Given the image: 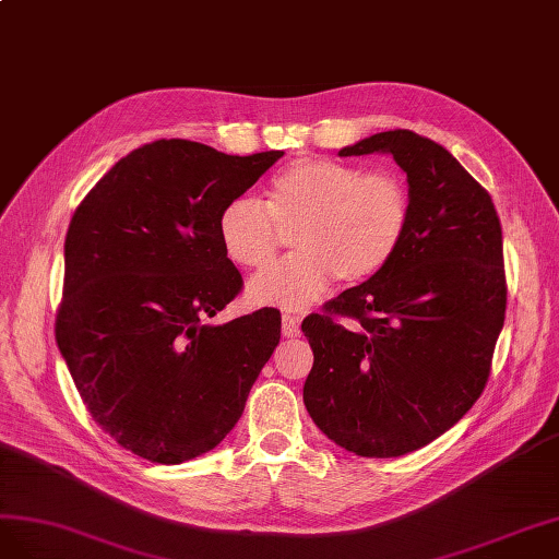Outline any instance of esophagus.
<instances>
[{
	"mask_svg": "<svg viewBox=\"0 0 559 559\" xmlns=\"http://www.w3.org/2000/svg\"><path fill=\"white\" fill-rule=\"evenodd\" d=\"M283 334L285 337H299L301 334V323L297 316H290V313H283Z\"/></svg>",
	"mask_w": 559,
	"mask_h": 559,
	"instance_id": "obj_1",
	"label": "esophagus"
}]
</instances>
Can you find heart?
<instances>
[{"instance_id":"obj_1","label":"heart","mask_w":559,"mask_h":559,"mask_svg":"<svg viewBox=\"0 0 559 559\" xmlns=\"http://www.w3.org/2000/svg\"><path fill=\"white\" fill-rule=\"evenodd\" d=\"M412 201L401 178L365 173L332 158H301L269 185L266 205L238 197L219 213L227 258L258 269L274 258L282 231L297 254L271 264L248 283L252 305L305 311L340 276L360 283L384 271L409 227Z\"/></svg>"}]
</instances>
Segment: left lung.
<instances>
[{
  "label": "left lung",
  "instance_id": "8db88e82",
  "mask_svg": "<svg viewBox=\"0 0 559 559\" xmlns=\"http://www.w3.org/2000/svg\"><path fill=\"white\" fill-rule=\"evenodd\" d=\"M362 154H391L407 175L409 227L384 271L328 305L358 326L329 313L301 323L313 348L305 405L346 452L391 459L480 397L506 318L503 238L487 191L438 142L397 129L340 150Z\"/></svg>",
  "mask_w": 559,
  "mask_h": 559
}]
</instances>
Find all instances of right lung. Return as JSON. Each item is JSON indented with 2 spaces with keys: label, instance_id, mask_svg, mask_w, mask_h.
<instances>
[{
  "label": "right lung",
  "instance_id": "obj_1",
  "mask_svg": "<svg viewBox=\"0 0 559 559\" xmlns=\"http://www.w3.org/2000/svg\"><path fill=\"white\" fill-rule=\"evenodd\" d=\"M281 156L156 140L111 166L74 211L56 342L91 417L154 464L217 448L278 346L274 309L205 321L243 283L222 250L219 213Z\"/></svg>",
  "mask_w": 559,
  "mask_h": 559
}]
</instances>
